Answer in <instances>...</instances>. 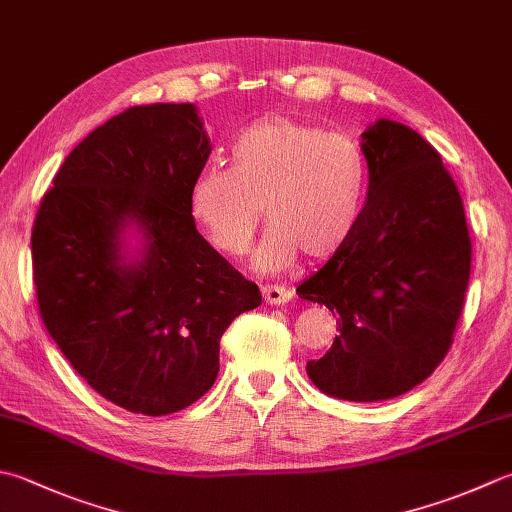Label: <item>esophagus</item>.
Segmentation results:
<instances>
[{
  "label": "esophagus",
  "instance_id": "1",
  "mask_svg": "<svg viewBox=\"0 0 512 512\" xmlns=\"http://www.w3.org/2000/svg\"><path fill=\"white\" fill-rule=\"evenodd\" d=\"M262 293H264V302L270 306H282L293 299V293L284 286H264Z\"/></svg>",
  "mask_w": 512,
  "mask_h": 512
}]
</instances>
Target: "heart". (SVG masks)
Here are the masks:
<instances>
[{
    "label": "heart",
    "instance_id": "b5f03b06",
    "mask_svg": "<svg viewBox=\"0 0 512 512\" xmlns=\"http://www.w3.org/2000/svg\"><path fill=\"white\" fill-rule=\"evenodd\" d=\"M368 184L366 157L353 137L293 117H264L230 148V166H206L188 188V208L208 242L244 255L259 224H270L253 257L277 273L299 255L326 262L353 237Z\"/></svg>",
    "mask_w": 512,
    "mask_h": 512
}]
</instances>
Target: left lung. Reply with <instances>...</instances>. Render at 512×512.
<instances>
[{
  "label": "left lung",
  "instance_id": "1",
  "mask_svg": "<svg viewBox=\"0 0 512 512\" xmlns=\"http://www.w3.org/2000/svg\"><path fill=\"white\" fill-rule=\"evenodd\" d=\"M368 199L353 237L297 295L337 317L333 346L306 364L322 393L382 402L446 357L470 277L459 190L437 150L393 119L362 133Z\"/></svg>",
  "mask_w": 512,
  "mask_h": 512
}]
</instances>
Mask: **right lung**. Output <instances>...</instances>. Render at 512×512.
I'll return each instance as SVG.
<instances>
[{
	"instance_id": "obj_1",
	"label": "right lung",
	"mask_w": 512,
	"mask_h": 512,
	"mask_svg": "<svg viewBox=\"0 0 512 512\" xmlns=\"http://www.w3.org/2000/svg\"><path fill=\"white\" fill-rule=\"evenodd\" d=\"M210 150L195 104L128 108L75 146L37 210L30 246L48 335L130 413L197 402L217 379L224 330L262 304L190 215Z\"/></svg>"
}]
</instances>
